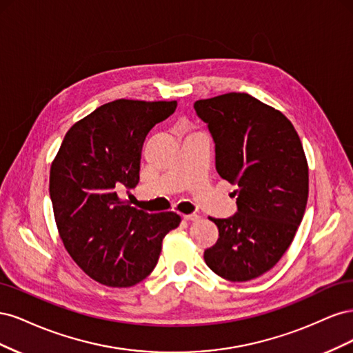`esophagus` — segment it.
<instances>
[{
    "mask_svg": "<svg viewBox=\"0 0 353 353\" xmlns=\"http://www.w3.org/2000/svg\"><path fill=\"white\" fill-rule=\"evenodd\" d=\"M184 219L188 222H194L199 219V215L197 213H190V215H184Z\"/></svg>",
    "mask_w": 353,
    "mask_h": 353,
    "instance_id": "34e87169",
    "label": "esophagus"
}]
</instances>
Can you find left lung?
<instances>
[{"mask_svg":"<svg viewBox=\"0 0 353 353\" xmlns=\"http://www.w3.org/2000/svg\"><path fill=\"white\" fill-rule=\"evenodd\" d=\"M194 110L215 143L219 176L237 187V212L209 218L219 239L205 262L228 281H249L281 259L302 222L309 176L301 138L281 112L245 92L199 100Z\"/></svg>","mask_w":353,"mask_h":353,"instance_id":"8db88e82","label":"left lung"}]
</instances>
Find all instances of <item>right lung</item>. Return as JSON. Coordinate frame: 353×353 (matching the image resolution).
<instances>
[{"label":"right lung","instance_id":"add662e5","mask_svg":"<svg viewBox=\"0 0 353 353\" xmlns=\"http://www.w3.org/2000/svg\"><path fill=\"white\" fill-rule=\"evenodd\" d=\"M176 101L114 100L74 123L50 170V197L59 234L72 259L92 280L131 287L150 275L174 212L138 210L117 191L140 181L141 150L152 128Z\"/></svg>","mask_w":353,"mask_h":353}]
</instances>
